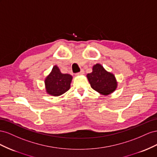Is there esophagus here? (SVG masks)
Wrapping results in <instances>:
<instances>
[{"label": "esophagus", "instance_id": "34e87169", "mask_svg": "<svg viewBox=\"0 0 157 157\" xmlns=\"http://www.w3.org/2000/svg\"><path fill=\"white\" fill-rule=\"evenodd\" d=\"M84 74V70H82L81 71H79V72L76 74V75H82V74Z\"/></svg>", "mask_w": 157, "mask_h": 157}]
</instances>
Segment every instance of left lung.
<instances>
[{"label":"left lung","mask_w":157,"mask_h":157,"mask_svg":"<svg viewBox=\"0 0 157 157\" xmlns=\"http://www.w3.org/2000/svg\"><path fill=\"white\" fill-rule=\"evenodd\" d=\"M91 87L101 95H108L117 88V82L113 74L107 71L100 64L93 66V71L87 75Z\"/></svg>","instance_id":"left-lung-1"}]
</instances>
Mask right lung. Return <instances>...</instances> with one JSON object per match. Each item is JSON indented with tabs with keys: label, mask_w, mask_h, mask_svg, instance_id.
Listing matches in <instances>:
<instances>
[{
	"label": "right lung",
	"mask_w": 157,
	"mask_h": 157,
	"mask_svg": "<svg viewBox=\"0 0 157 157\" xmlns=\"http://www.w3.org/2000/svg\"><path fill=\"white\" fill-rule=\"evenodd\" d=\"M72 76L68 74H62L59 67L54 66L51 72L45 78L46 91L52 96H60L68 91Z\"/></svg>",
	"instance_id": "obj_1"
}]
</instances>
